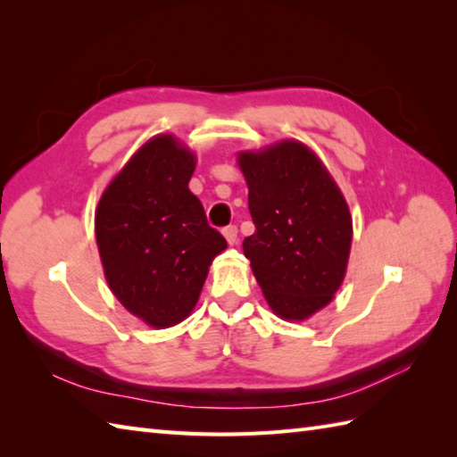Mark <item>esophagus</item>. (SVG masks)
<instances>
[{
  "instance_id": "esophagus-1",
  "label": "esophagus",
  "mask_w": 457,
  "mask_h": 457,
  "mask_svg": "<svg viewBox=\"0 0 457 457\" xmlns=\"http://www.w3.org/2000/svg\"><path fill=\"white\" fill-rule=\"evenodd\" d=\"M221 234H223V237L228 239L229 245H234L237 241V226H226L221 229Z\"/></svg>"
}]
</instances>
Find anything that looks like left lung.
Segmentation results:
<instances>
[{
  "label": "left lung",
  "mask_w": 457,
  "mask_h": 457,
  "mask_svg": "<svg viewBox=\"0 0 457 457\" xmlns=\"http://www.w3.org/2000/svg\"><path fill=\"white\" fill-rule=\"evenodd\" d=\"M253 236L244 253L269 306L304 320L334 298L352 247V216L316 154L298 141L241 153Z\"/></svg>",
  "instance_id": "8db88e82"
}]
</instances>
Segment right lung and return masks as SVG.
<instances>
[{"mask_svg": "<svg viewBox=\"0 0 457 457\" xmlns=\"http://www.w3.org/2000/svg\"><path fill=\"white\" fill-rule=\"evenodd\" d=\"M194 154L172 135L147 141L105 188L96 239L112 293L153 328L182 322L228 247L188 190Z\"/></svg>", "mask_w": 457, "mask_h": 457, "instance_id": "right-lung-1", "label": "right lung"}]
</instances>
